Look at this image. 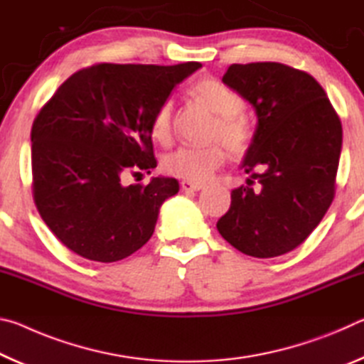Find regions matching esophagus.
I'll list each match as a JSON object with an SVG mask.
<instances>
[{
  "label": "esophagus",
  "mask_w": 364,
  "mask_h": 364,
  "mask_svg": "<svg viewBox=\"0 0 364 364\" xmlns=\"http://www.w3.org/2000/svg\"><path fill=\"white\" fill-rule=\"evenodd\" d=\"M181 188L184 191H200L204 188V184L202 183H194V181H188V180H183L181 181Z\"/></svg>",
  "instance_id": "34e87169"
}]
</instances>
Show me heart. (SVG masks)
I'll return each mask as SVG.
<instances>
[{
	"label": "heart",
	"instance_id": "heart-1",
	"mask_svg": "<svg viewBox=\"0 0 364 364\" xmlns=\"http://www.w3.org/2000/svg\"><path fill=\"white\" fill-rule=\"evenodd\" d=\"M189 95L194 100L204 102L217 114V123L213 125L212 138L221 139L223 143H212L205 146H181L170 152L164 159V170L183 180L202 183L207 181L226 160V147L232 154H242L250 146L252 133L250 123L245 119L242 110L245 101L241 95L226 86L217 78H202L189 88ZM175 106L171 100L160 102L152 117V136L162 144L171 141L173 134Z\"/></svg>",
	"mask_w": 364,
	"mask_h": 364
}]
</instances>
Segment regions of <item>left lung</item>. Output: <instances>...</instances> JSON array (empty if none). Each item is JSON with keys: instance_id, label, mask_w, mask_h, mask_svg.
<instances>
[{"instance_id": "8db88e82", "label": "left lung", "mask_w": 364, "mask_h": 364, "mask_svg": "<svg viewBox=\"0 0 364 364\" xmlns=\"http://www.w3.org/2000/svg\"><path fill=\"white\" fill-rule=\"evenodd\" d=\"M223 83L254 106L258 123L242 162L247 186L232 189L217 228L245 255L287 254L310 236L334 199L341 119L315 78L284 64H232Z\"/></svg>"}]
</instances>
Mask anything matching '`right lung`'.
<instances>
[{
  "label": "right lung",
  "mask_w": 364,
  "mask_h": 364,
  "mask_svg": "<svg viewBox=\"0 0 364 364\" xmlns=\"http://www.w3.org/2000/svg\"><path fill=\"white\" fill-rule=\"evenodd\" d=\"M202 64H97L73 73L32 127L33 200L60 242L93 262H119L149 241L175 178L123 184L157 167L151 123L160 102Z\"/></svg>",
  "instance_id": "right-lung-1"
}]
</instances>
